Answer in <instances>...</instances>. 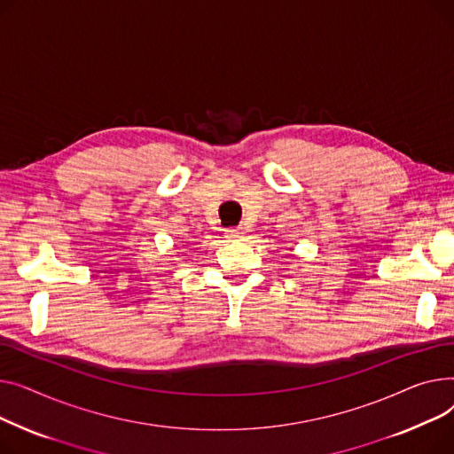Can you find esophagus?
<instances>
[{
  "label": "esophagus",
  "mask_w": 454,
  "mask_h": 454,
  "mask_svg": "<svg viewBox=\"0 0 454 454\" xmlns=\"http://www.w3.org/2000/svg\"><path fill=\"white\" fill-rule=\"evenodd\" d=\"M225 234L231 239H239V238H244L246 232H244V227H231V229L225 231Z\"/></svg>",
  "instance_id": "34e87169"
}]
</instances>
